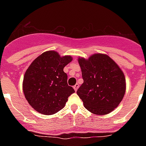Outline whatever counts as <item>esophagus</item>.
I'll use <instances>...</instances> for the list:
<instances>
[{
    "mask_svg": "<svg viewBox=\"0 0 146 146\" xmlns=\"http://www.w3.org/2000/svg\"><path fill=\"white\" fill-rule=\"evenodd\" d=\"M78 88H79V84H78V83H76V84L75 86H73V89H74V90H75V91H77Z\"/></svg>",
    "mask_w": 146,
    "mask_h": 146,
    "instance_id": "esophagus-1",
    "label": "esophagus"
}]
</instances>
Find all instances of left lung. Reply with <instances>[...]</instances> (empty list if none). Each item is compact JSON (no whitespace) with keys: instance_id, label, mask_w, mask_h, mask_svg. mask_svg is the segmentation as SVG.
<instances>
[{"instance_id":"left-lung-1","label":"left lung","mask_w":146,"mask_h":146,"mask_svg":"<svg viewBox=\"0 0 146 146\" xmlns=\"http://www.w3.org/2000/svg\"><path fill=\"white\" fill-rule=\"evenodd\" d=\"M83 83L76 93L91 113L104 115L116 108L126 90V80L118 65L108 55L96 54L79 58Z\"/></svg>"}]
</instances>
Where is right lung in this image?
<instances>
[{
	"instance_id": "add662e5",
	"label": "right lung",
	"mask_w": 146,
	"mask_h": 146,
	"mask_svg": "<svg viewBox=\"0 0 146 146\" xmlns=\"http://www.w3.org/2000/svg\"><path fill=\"white\" fill-rule=\"evenodd\" d=\"M72 60L70 56L61 57L49 50L38 56L27 69L23 89L29 104L38 113L51 115L60 111L68 97L75 92L67 84L64 66Z\"/></svg>"
}]
</instances>
